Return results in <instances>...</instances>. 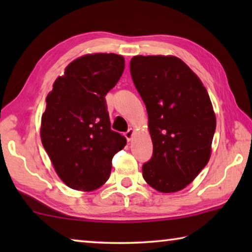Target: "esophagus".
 <instances>
[{
  "instance_id": "esophagus-1",
  "label": "esophagus",
  "mask_w": 252,
  "mask_h": 252,
  "mask_svg": "<svg viewBox=\"0 0 252 252\" xmlns=\"http://www.w3.org/2000/svg\"><path fill=\"white\" fill-rule=\"evenodd\" d=\"M125 135H126L127 141H130V140L132 139V136H133V129H131V127H130V129L126 132Z\"/></svg>"
}]
</instances>
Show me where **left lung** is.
I'll list each match as a JSON object with an SVG mask.
<instances>
[{"instance_id": "left-lung-1", "label": "left lung", "mask_w": 252, "mask_h": 252, "mask_svg": "<svg viewBox=\"0 0 252 252\" xmlns=\"http://www.w3.org/2000/svg\"><path fill=\"white\" fill-rule=\"evenodd\" d=\"M132 81L146 104L153 153L142 165L149 186L160 192L182 190L206 167L216 116L206 88L176 57L136 55Z\"/></svg>"}]
</instances>
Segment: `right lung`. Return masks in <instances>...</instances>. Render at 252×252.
<instances>
[{"mask_svg":"<svg viewBox=\"0 0 252 252\" xmlns=\"http://www.w3.org/2000/svg\"><path fill=\"white\" fill-rule=\"evenodd\" d=\"M125 59L81 57L53 83L42 114L41 140L58 176L72 189L92 191L108 180L112 158L126 140L111 129L105 95L120 80Z\"/></svg>","mask_w":252,"mask_h":252,"instance_id":"1","label":"right lung"}]
</instances>
